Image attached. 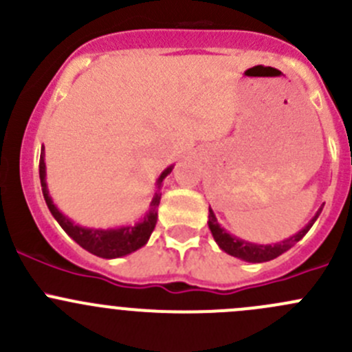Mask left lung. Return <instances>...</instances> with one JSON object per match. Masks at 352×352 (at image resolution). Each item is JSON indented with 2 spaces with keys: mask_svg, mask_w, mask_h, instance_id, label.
<instances>
[{
  "mask_svg": "<svg viewBox=\"0 0 352 352\" xmlns=\"http://www.w3.org/2000/svg\"><path fill=\"white\" fill-rule=\"evenodd\" d=\"M322 208H324V206H320V208H318V211L315 212L314 218H311L310 221H308V225L305 226L303 230H300L296 235H293V236H289V239L283 240V242L272 243V245L252 243V242H247V240L236 239L235 235H232V233L226 232L225 228H221V225L218 223V219H216L214 212H212L211 208H209L208 226L212 233V239L216 240V243H218V247L221 248L223 252H226V254L233 255V257H236V258H242V261H245V262L261 264V262H267V261H272V258L279 257V255L285 254L286 250H289L291 247H294V243L300 242V240L307 235L308 230L314 226V223L317 221V218L320 216V212H322Z\"/></svg>",
  "mask_w": 352,
  "mask_h": 352,
  "instance_id": "8db88e82",
  "label": "left lung"
}]
</instances>
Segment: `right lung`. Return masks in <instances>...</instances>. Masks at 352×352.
Segmentation results:
<instances>
[{"label":"right lung","instance_id":"1","mask_svg":"<svg viewBox=\"0 0 352 352\" xmlns=\"http://www.w3.org/2000/svg\"><path fill=\"white\" fill-rule=\"evenodd\" d=\"M44 146L41 150V162H38V177H41V186H42V194H44L45 204H47L49 211L54 216L56 221L61 225V228L65 230L67 235L74 240L80 247H83L85 250H88L90 254L97 255L102 258H117L124 257V255H129L133 252H136L138 248H141L143 245H146L150 240L151 233H153L156 218H158V204L160 199H162V182L165 180V177L172 172L173 165L166 166L162 172V175L156 179V190L155 196L150 202V209L144 214V218L141 221H138L136 225H126L119 226V228H87V226H80L76 223L71 221L66 214H63L58 209V206L52 201L51 194H49L47 182H45V162H44Z\"/></svg>","mask_w":352,"mask_h":352}]
</instances>
